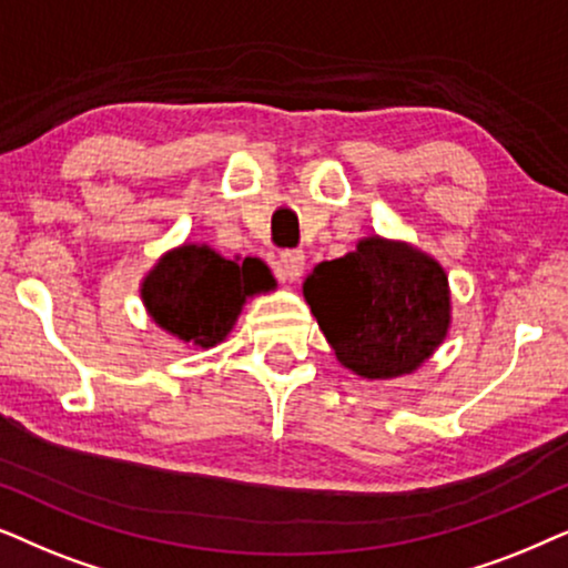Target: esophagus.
Listing matches in <instances>:
<instances>
[{
  "label": "esophagus",
  "mask_w": 568,
  "mask_h": 568,
  "mask_svg": "<svg viewBox=\"0 0 568 568\" xmlns=\"http://www.w3.org/2000/svg\"><path fill=\"white\" fill-rule=\"evenodd\" d=\"M306 267V256L304 252H298V248H288V252L280 254L277 260V275L283 280H288V283H296L301 277V272Z\"/></svg>",
  "instance_id": "esophagus-1"
}]
</instances>
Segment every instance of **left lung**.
Returning a JSON list of instances; mask_svg holds the SVG:
<instances>
[{
    "mask_svg": "<svg viewBox=\"0 0 568 568\" xmlns=\"http://www.w3.org/2000/svg\"><path fill=\"white\" fill-rule=\"evenodd\" d=\"M304 298L337 361L363 379L413 374L452 327L447 272L405 241L366 236L339 260L320 262Z\"/></svg>",
    "mask_w": 568,
    "mask_h": 568,
    "instance_id": "left-lung-1",
    "label": "left lung"
}]
</instances>
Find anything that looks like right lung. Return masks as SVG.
Returning a JSON list of instances; mask_svg holds the SVG:
<instances>
[{
    "mask_svg": "<svg viewBox=\"0 0 568 568\" xmlns=\"http://www.w3.org/2000/svg\"><path fill=\"white\" fill-rule=\"evenodd\" d=\"M272 288L275 277L256 256L225 260L207 244L186 241L153 264L140 296L158 327L207 351L231 335L246 298Z\"/></svg>",
    "mask_w": 568,
    "mask_h": 568,
    "instance_id": "add662e5",
    "label": "right lung"
}]
</instances>
